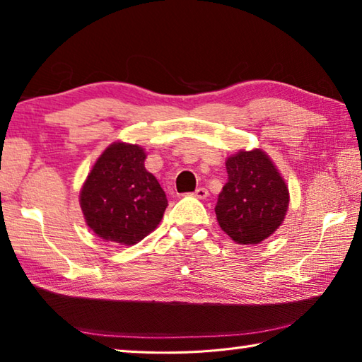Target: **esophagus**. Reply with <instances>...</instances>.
<instances>
[{
    "label": "esophagus",
    "instance_id": "obj_1",
    "mask_svg": "<svg viewBox=\"0 0 362 362\" xmlns=\"http://www.w3.org/2000/svg\"><path fill=\"white\" fill-rule=\"evenodd\" d=\"M193 194H194V198H198V199H206L209 196V192H207V188L199 187V188L194 189Z\"/></svg>",
    "mask_w": 362,
    "mask_h": 362
}]
</instances>
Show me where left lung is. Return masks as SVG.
I'll return each instance as SVG.
<instances>
[{"label": "left lung", "instance_id": "obj_1", "mask_svg": "<svg viewBox=\"0 0 362 362\" xmlns=\"http://www.w3.org/2000/svg\"><path fill=\"white\" fill-rule=\"evenodd\" d=\"M226 173L228 182L215 206L218 225L238 244H259L285 220L288 185L261 148L229 156Z\"/></svg>", "mask_w": 362, "mask_h": 362}]
</instances>
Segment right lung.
<instances>
[{"instance_id":"1","label":"right lung","mask_w":362,"mask_h":362,"mask_svg":"<svg viewBox=\"0 0 362 362\" xmlns=\"http://www.w3.org/2000/svg\"><path fill=\"white\" fill-rule=\"evenodd\" d=\"M146 158L142 147L114 142L93 164L78 202L98 238L134 245L160 225L168 199Z\"/></svg>"}]
</instances>
